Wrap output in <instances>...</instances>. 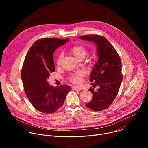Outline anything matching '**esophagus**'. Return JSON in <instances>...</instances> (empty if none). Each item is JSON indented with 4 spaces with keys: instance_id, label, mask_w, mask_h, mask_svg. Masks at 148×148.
Wrapping results in <instances>:
<instances>
[{
    "instance_id": "34e87169",
    "label": "esophagus",
    "mask_w": 148,
    "mask_h": 148,
    "mask_svg": "<svg viewBox=\"0 0 148 148\" xmlns=\"http://www.w3.org/2000/svg\"><path fill=\"white\" fill-rule=\"evenodd\" d=\"M72 89H73V90H75V91H81V90H82V88H81L78 87H76V86L73 87L72 88Z\"/></svg>"
}]
</instances>
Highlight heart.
Here are the masks:
<instances>
[{"label": "heart", "mask_w": 148, "mask_h": 148, "mask_svg": "<svg viewBox=\"0 0 148 148\" xmlns=\"http://www.w3.org/2000/svg\"><path fill=\"white\" fill-rule=\"evenodd\" d=\"M70 51L75 58L79 60H81L82 58H83L87 53V49L81 45H75L72 46L70 49ZM62 57L63 56L62 54H60L58 56L56 61V64L57 67L60 66ZM84 75H85L84 71H78L75 73L71 74L69 77V80L73 84H79L81 83L82 78Z\"/></svg>", "instance_id": "heart-1"}]
</instances>
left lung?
I'll list each match as a JSON object with an SVG mask.
<instances>
[{"label":"left lung","mask_w":148,"mask_h":148,"mask_svg":"<svg viewBox=\"0 0 148 148\" xmlns=\"http://www.w3.org/2000/svg\"><path fill=\"white\" fill-rule=\"evenodd\" d=\"M80 38L94 41L97 45L98 60L90 75L93 87L88 90L93 94L92 100L86 104L88 108L101 111L108 108L115 98L122 80L121 61L118 53L112 45L103 36L97 34L85 35Z\"/></svg>","instance_id":"8db88e82"}]
</instances>
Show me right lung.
<instances>
[{
	"instance_id": "right-lung-1",
	"label": "right lung",
	"mask_w": 148,
	"mask_h": 148,
	"mask_svg": "<svg viewBox=\"0 0 148 148\" xmlns=\"http://www.w3.org/2000/svg\"><path fill=\"white\" fill-rule=\"evenodd\" d=\"M69 38H43L35 41L28 51L21 71L25 92L33 106L38 111L51 114L64 104L71 87L50 86L47 81L55 71L53 53Z\"/></svg>"
}]
</instances>
